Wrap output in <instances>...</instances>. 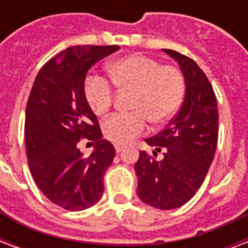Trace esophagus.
<instances>
[{
  "instance_id": "esophagus-1",
  "label": "esophagus",
  "mask_w": 248,
  "mask_h": 248,
  "mask_svg": "<svg viewBox=\"0 0 248 248\" xmlns=\"http://www.w3.org/2000/svg\"><path fill=\"white\" fill-rule=\"evenodd\" d=\"M114 148H116V152H117V153H121V152L124 151V148H126V147H124V144H114Z\"/></svg>"
}]
</instances>
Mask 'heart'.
<instances>
[{
	"mask_svg": "<svg viewBox=\"0 0 248 248\" xmlns=\"http://www.w3.org/2000/svg\"><path fill=\"white\" fill-rule=\"evenodd\" d=\"M110 81L118 91L132 93L128 114H113L104 121L103 134L116 144H127L148 127L161 126L172 118L184 97L185 82L181 72L171 65H161L144 55H127L107 65ZM85 97L96 116L108 112L114 91L103 77L89 76L85 81Z\"/></svg>",
	"mask_w": 248,
	"mask_h": 248,
	"instance_id": "1",
	"label": "heart"
}]
</instances>
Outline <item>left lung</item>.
I'll list each match as a JSON object with an SVG mask.
<instances>
[{
  "label": "left lung",
  "instance_id": "1",
  "mask_svg": "<svg viewBox=\"0 0 248 248\" xmlns=\"http://www.w3.org/2000/svg\"><path fill=\"white\" fill-rule=\"evenodd\" d=\"M180 67L185 79V96L180 110L158 135L145 139L155 147V159L140 152L134 169L138 196L159 210L185 204L203 183L217 145L219 114L210 81L194 60L177 51L162 48Z\"/></svg>",
  "mask_w": 248,
  "mask_h": 248
}]
</instances>
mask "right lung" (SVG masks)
I'll list each match as a JSON object with an SVG mask.
<instances>
[{
	"instance_id": "obj_1",
	"label": "right lung",
	"mask_w": 248,
	"mask_h": 248,
	"mask_svg": "<svg viewBox=\"0 0 248 248\" xmlns=\"http://www.w3.org/2000/svg\"><path fill=\"white\" fill-rule=\"evenodd\" d=\"M118 46H72L38 72L25 110V144L29 169L41 192L52 203L82 211L100 201L103 176L116 151L103 139L96 116L85 97L87 71ZM81 137L95 143L83 157Z\"/></svg>"
}]
</instances>
